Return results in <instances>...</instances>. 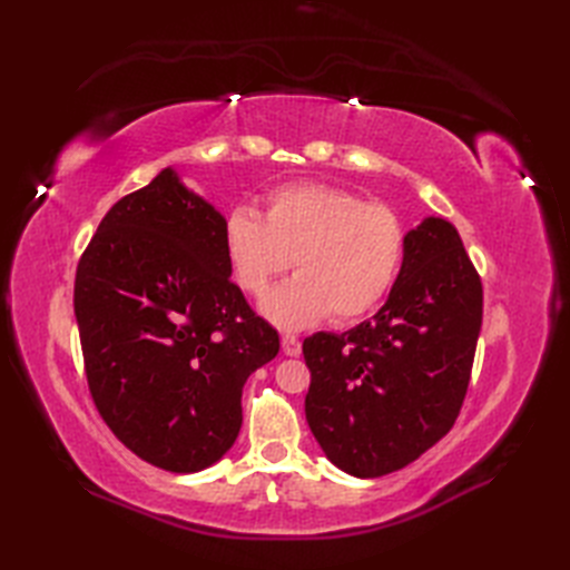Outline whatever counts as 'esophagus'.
<instances>
[{
  "mask_svg": "<svg viewBox=\"0 0 570 570\" xmlns=\"http://www.w3.org/2000/svg\"><path fill=\"white\" fill-rule=\"evenodd\" d=\"M283 352L287 356H299L302 354V342L295 335H283Z\"/></svg>",
  "mask_w": 570,
  "mask_h": 570,
  "instance_id": "1",
  "label": "esophagus"
}]
</instances>
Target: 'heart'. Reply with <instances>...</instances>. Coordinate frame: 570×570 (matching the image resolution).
Wrapping results in <instances>:
<instances>
[{
    "label": "heart",
    "mask_w": 570,
    "mask_h": 570,
    "mask_svg": "<svg viewBox=\"0 0 570 570\" xmlns=\"http://www.w3.org/2000/svg\"><path fill=\"white\" fill-rule=\"evenodd\" d=\"M223 252L237 285L256 297L295 258L299 275L268 292L262 314L302 331L331 314L354 321L373 312L400 275L406 233L392 209L350 189L287 185L266 197L264 218L249 206L228 212Z\"/></svg>",
    "instance_id": "b5f03b06"
}]
</instances>
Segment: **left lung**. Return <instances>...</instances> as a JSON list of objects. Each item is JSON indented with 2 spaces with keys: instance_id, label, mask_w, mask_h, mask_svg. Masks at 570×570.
<instances>
[{
  "instance_id": "left-lung-1",
  "label": "left lung",
  "mask_w": 570,
  "mask_h": 570,
  "mask_svg": "<svg viewBox=\"0 0 570 570\" xmlns=\"http://www.w3.org/2000/svg\"><path fill=\"white\" fill-rule=\"evenodd\" d=\"M482 325V285L450 220L406 233L385 304L352 331L304 340L306 421L340 471L381 478L416 461L454 425Z\"/></svg>"
}]
</instances>
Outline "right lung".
<instances>
[{
    "instance_id": "add662e5",
    "label": "right lung",
    "mask_w": 570,
    "mask_h": 570,
    "mask_svg": "<svg viewBox=\"0 0 570 570\" xmlns=\"http://www.w3.org/2000/svg\"><path fill=\"white\" fill-rule=\"evenodd\" d=\"M223 216L174 166L118 199L76 273V321L101 419L170 473L223 459L247 377L281 337L230 281Z\"/></svg>"
}]
</instances>
